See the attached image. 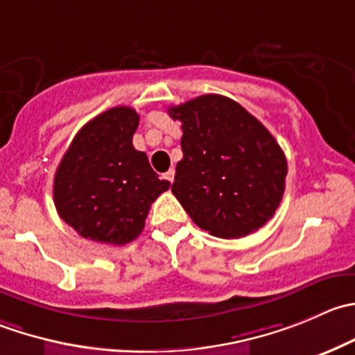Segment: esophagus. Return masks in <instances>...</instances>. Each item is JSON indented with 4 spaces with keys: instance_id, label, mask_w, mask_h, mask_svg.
Wrapping results in <instances>:
<instances>
[{
    "instance_id": "34e87169",
    "label": "esophagus",
    "mask_w": 355,
    "mask_h": 355,
    "mask_svg": "<svg viewBox=\"0 0 355 355\" xmlns=\"http://www.w3.org/2000/svg\"><path fill=\"white\" fill-rule=\"evenodd\" d=\"M164 178H166V180L170 182V184H173V180H175V171H173V170L166 171V173H164Z\"/></svg>"
}]
</instances>
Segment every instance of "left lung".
I'll return each instance as SVG.
<instances>
[{
  "instance_id": "1",
  "label": "left lung",
  "mask_w": 355,
  "mask_h": 355,
  "mask_svg": "<svg viewBox=\"0 0 355 355\" xmlns=\"http://www.w3.org/2000/svg\"><path fill=\"white\" fill-rule=\"evenodd\" d=\"M184 132V157L171 192L192 222L236 239L269 222L284 194L288 163L269 130L223 95H201L168 109Z\"/></svg>"
}]
</instances>
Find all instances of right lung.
Masks as SVG:
<instances>
[{
    "mask_svg": "<svg viewBox=\"0 0 355 355\" xmlns=\"http://www.w3.org/2000/svg\"><path fill=\"white\" fill-rule=\"evenodd\" d=\"M137 126L135 109H109L76 133L58 164L55 208L85 239L130 243L142 232L150 205L170 189L133 147Z\"/></svg>",
    "mask_w": 355,
    "mask_h": 355,
    "instance_id": "1",
    "label": "right lung"
}]
</instances>
